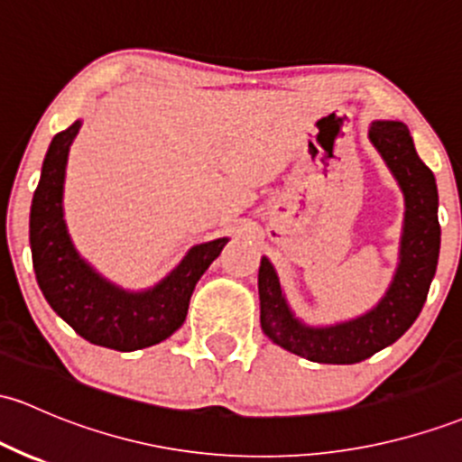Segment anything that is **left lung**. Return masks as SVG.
<instances>
[{
  "label": "left lung",
  "instance_id": "left-lung-1",
  "mask_svg": "<svg viewBox=\"0 0 462 462\" xmlns=\"http://www.w3.org/2000/svg\"><path fill=\"white\" fill-rule=\"evenodd\" d=\"M368 140L386 162L405 201L399 263L382 300L351 320L313 327L291 311L270 258L263 256L258 267L263 333L309 362L357 364L397 342L419 318L437 273L440 226L432 171L420 162L408 126L399 120H374Z\"/></svg>",
  "mask_w": 462,
  "mask_h": 462
}]
</instances>
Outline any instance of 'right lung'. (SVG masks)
Here are the masks:
<instances>
[{"instance_id":"obj_1","label":"right lung","mask_w":462,"mask_h":462,"mask_svg":"<svg viewBox=\"0 0 462 462\" xmlns=\"http://www.w3.org/2000/svg\"><path fill=\"white\" fill-rule=\"evenodd\" d=\"M80 125L76 120L54 135L45 153L30 208L34 273L48 305L80 337L114 351H138L164 342L184 324L197 281L230 239L221 236L192 245L173 272L142 291L107 281L79 254L65 223V169Z\"/></svg>"}]
</instances>
